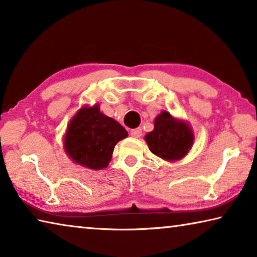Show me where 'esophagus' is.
<instances>
[{
  "label": "esophagus",
  "instance_id": "1",
  "mask_svg": "<svg viewBox=\"0 0 257 257\" xmlns=\"http://www.w3.org/2000/svg\"><path fill=\"white\" fill-rule=\"evenodd\" d=\"M142 128H136V129H132L130 130V135L135 138H139L142 136Z\"/></svg>",
  "mask_w": 257,
  "mask_h": 257
}]
</instances>
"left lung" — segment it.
Returning <instances> with one entry per match:
<instances>
[{
    "instance_id": "obj_1",
    "label": "left lung",
    "mask_w": 257,
    "mask_h": 257,
    "mask_svg": "<svg viewBox=\"0 0 257 257\" xmlns=\"http://www.w3.org/2000/svg\"><path fill=\"white\" fill-rule=\"evenodd\" d=\"M152 153L165 161H178L190 151L194 134L184 120L175 119L168 111H162L154 120V130L145 136Z\"/></svg>"
}]
</instances>
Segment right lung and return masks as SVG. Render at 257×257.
I'll use <instances>...</instances> for the list:
<instances>
[{
	"label": "right lung",
	"instance_id": "add662e5",
	"mask_svg": "<svg viewBox=\"0 0 257 257\" xmlns=\"http://www.w3.org/2000/svg\"><path fill=\"white\" fill-rule=\"evenodd\" d=\"M127 136V130L103 114L97 104L84 106L68 124L64 151L75 163L101 170L108 165L116 143Z\"/></svg>",
	"mask_w": 257,
	"mask_h": 257
}]
</instances>
